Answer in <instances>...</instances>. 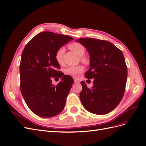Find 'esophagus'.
<instances>
[{
	"mask_svg": "<svg viewBox=\"0 0 146 146\" xmlns=\"http://www.w3.org/2000/svg\"><path fill=\"white\" fill-rule=\"evenodd\" d=\"M80 82H79L78 80H77V79H76L75 78L74 79V83H79Z\"/></svg>",
	"mask_w": 146,
	"mask_h": 146,
	"instance_id": "34e87169",
	"label": "esophagus"
}]
</instances>
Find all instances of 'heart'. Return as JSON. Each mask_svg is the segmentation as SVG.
<instances>
[{
	"label": "heart",
	"mask_w": 146,
	"mask_h": 146,
	"mask_svg": "<svg viewBox=\"0 0 146 146\" xmlns=\"http://www.w3.org/2000/svg\"><path fill=\"white\" fill-rule=\"evenodd\" d=\"M69 47L70 49L74 50L76 54L81 56V61L83 63H88V59L86 56H83L85 53V47L80 42H74L70 44L69 45ZM64 48L63 47H61L56 50L55 54V58L56 61V62L60 64H63V56L64 52ZM85 68L82 65H78V66H69L64 69L65 73L69 75V76L76 77L79 74L83 72Z\"/></svg>",
	"instance_id": "1"
}]
</instances>
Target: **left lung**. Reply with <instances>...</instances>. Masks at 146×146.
<instances>
[{
  "label": "left lung",
  "mask_w": 146,
  "mask_h": 146,
  "mask_svg": "<svg viewBox=\"0 0 146 146\" xmlns=\"http://www.w3.org/2000/svg\"><path fill=\"white\" fill-rule=\"evenodd\" d=\"M90 56V68L86 78H94V85L88 88L81 82L82 104L87 111L96 114H107L116 108L124 94L127 69L122 51L111 42L91 38H80Z\"/></svg>",
  "instance_id": "left-lung-1"
}]
</instances>
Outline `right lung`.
<instances>
[{
    "instance_id": "right-lung-1",
    "label": "right lung",
    "mask_w": 146,
    "mask_h": 146,
    "mask_svg": "<svg viewBox=\"0 0 146 146\" xmlns=\"http://www.w3.org/2000/svg\"><path fill=\"white\" fill-rule=\"evenodd\" d=\"M73 38L68 35L43 32L26 44L20 63V89L28 107L42 117H51L63 111L66 98L74 83L73 78L58 70L55 58L58 48ZM62 77L58 85H52L51 78Z\"/></svg>"
}]
</instances>
